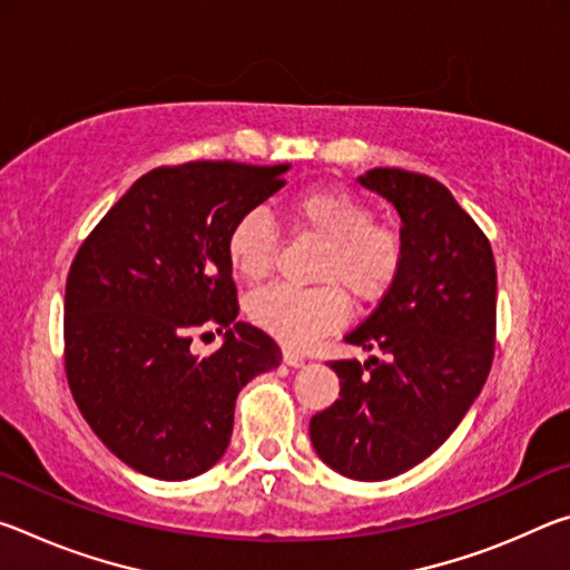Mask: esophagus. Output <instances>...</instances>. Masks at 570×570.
<instances>
[{"label":"esophagus","instance_id":"1","mask_svg":"<svg viewBox=\"0 0 570 570\" xmlns=\"http://www.w3.org/2000/svg\"><path fill=\"white\" fill-rule=\"evenodd\" d=\"M284 362L288 366H304V356L294 350H284Z\"/></svg>","mask_w":570,"mask_h":570}]
</instances>
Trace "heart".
Masks as SVG:
<instances>
[{
    "mask_svg": "<svg viewBox=\"0 0 570 570\" xmlns=\"http://www.w3.org/2000/svg\"><path fill=\"white\" fill-rule=\"evenodd\" d=\"M294 230L322 240L312 278L316 286L276 284L250 294L246 314L258 330L288 346H308L346 320V296L372 306L387 296L404 268V234L374 218L360 193L342 186H312L284 200ZM278 254V236L262 210H246L226 234L230 272L244 282H262Z\"/></svg>",
    "mask_w": 570,
    "mask_h": 570,
    "instance_id": "1",
    "label": "heart"
}]
</instances>
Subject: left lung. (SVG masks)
Masks as SVG:
<instances>
[{
	"label": "left lung",
	"mask_w": 570,
	"mask_h": 570,
	"mask_svg": "<svg viewBox=\"0 0 570 570\" xmlns=\"http://www.w3.org/2000/svg\"><path fill=\"white\" fill-rule=\"evenodd\" d=\"M360 183L397 208L407 256L392 292L344 336L377 356L330 362L340 400L308 435L342 475L387 480L432 455L485 384L498 274L488 236L440 180L374 168Z\"/></svg>",
	"instance_id": "1"
}]
</instances>
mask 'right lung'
I'll return each mask as SVG.
<instances>
[{
  "label": "right lung",
  "instance_id": "obj_1",
  "mask_svg": "<svg viewBox=\"0 0 570 570\" xmlns=\"http://www.w3.org/2000/svg\"><path fill=\"white\" fill-rule=\"evenodd\" d=\"M286 170L153 168L77 248L65 286L67 384L102 445L142 475L186 480L216 465L240 387L282 362L272 336L236 322L226 234ZM210 325L225 344L200 361L189 342Z\"/></svg>",
  "mask_w": 570,
  "mask_h": 570
}]
</instances>
